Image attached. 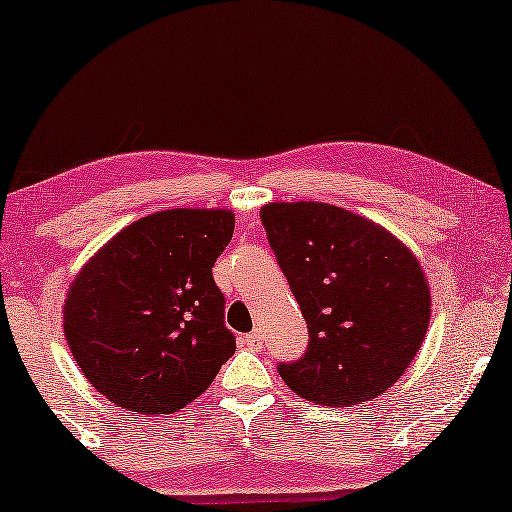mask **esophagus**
I'll use <instances>...</instances> for the list:
<instances>
[{"instance_id": "1", "label": "esophagus", "mask_w": 512, "mask_h": 512, "mask_svg": "<svg viewBox=\"0 0 512 512\" xmlns=\"http://www.w3.org/2000/svg\"><path fill=\"white\" fill-rule=\"evenodd\" d=\"M242 341H244V345H247V348H254V350H256V348H261L263 334H261V331H258V329H254V331H251V334L244 336Z\"/></svg>"}]
</instances>
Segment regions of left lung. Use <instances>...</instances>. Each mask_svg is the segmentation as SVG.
Segmentation results:
<instances>
[{
  "instance_id": "1",
  "label": "left lung",
  "mask_w": 512,
  "mask_h": 512,
  "mask_svg": "<svg viewBox=\"0 0 512 512\" xmlns=\"http://www.w3.org/2000/svg\"><path fill=\"white\" fill-rule=\"evenodd\" d=\"M261 221L308 324L310 345L280 364L296 395L350 407L383 395L421 350L430 287L393 232L324 202H270Z\"/></svg>"
}]
</instances>
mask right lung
I'll return each instance as SVG.
<instances>
[{
    "label": "right lung",
    "mask_w": 512,
    "mask_h": 512,
    "mask_svg": "<svg viewBox=\"0 0 512 512\" xmlns=\"http://www.w3.org/2000/svg\"><path fill=\"white\" fill-rule=\"evenodd\" d=\"M232 230L228 209L157 211L82 265L65 296L63 331L105 400L138 414H174L211 386L235 353L211 275Z\"/></svg>",
    "instance_id": "right-lung-1"
}]
</instances>
